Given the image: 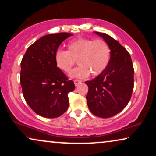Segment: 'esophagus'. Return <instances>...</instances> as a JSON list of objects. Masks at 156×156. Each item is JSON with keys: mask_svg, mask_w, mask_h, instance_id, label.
I'll return each instance as SVG.
<instances>
[{"mask_svg": "<svg viewBox=\"0 0 156 156\" xmlns=\"http://www.w3.org/2000/svg\"><path fill=\"white\" fill-rule=\"evenodd\" d=\"M80 83H81V80H78V79L74 80V83L76 86H78V84H80Z\"/></svg>", "mask_w": 156, "mask_h": 156, "instance_id": "obj_1", "label": "esophagus"}]
</instances>
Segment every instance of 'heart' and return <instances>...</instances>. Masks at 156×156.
<instances>
[{"label":"heart","instance_id":"1","mask_svg":"<svg viewBox=\"0 0 156 156\" xmlns=\"http://www.w3.org/2000/svg\"><path fill=\"white\" fill-rule=\"evenodd\" d=\"M112 50L104 39L80 38L69 42L67 51L58 50L54 59L62 72H70L76 61L79 64L70 73L72 78H84L92 73L98 76L103 73L110 62Z\"/></svg>","mask_w":156,"mask_h":156}]
</instances>
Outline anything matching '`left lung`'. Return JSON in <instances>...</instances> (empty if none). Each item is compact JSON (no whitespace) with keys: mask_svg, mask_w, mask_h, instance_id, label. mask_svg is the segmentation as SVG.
<instances>
[{"mask_svg":"<svg viewBox=\"0 0 156 156\" xmlns=\"http://www.w3.org/2000/svg\"><path fill=\"white\" fill-rule=\"evenodd\" d=\"M95 34L108 42L112 55L104 72L85 82L89 87L86 98L94 115L109 118L122 112L130 101L133 90L134 69L130 53L119 42L106 34Z\"/></svg>","mask_w":156,"mask_h":156,"instance_id":"left-lung-1","label":"left lung"}]
</instances>
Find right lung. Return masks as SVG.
Masks as SVG:
<instances>
[{
    "label": "right lung",
    "instance_id": "1",
    "mask_svg": "<svg viewBox=\"0 0 156 156\" xmlns=\"http://www.w3.org/2000/svg\"><path fill=\"white\" fill-rule=\"evenodd\" d=\"M72 35L43 36L27 49L21 61L23 96L32 110L43 117H60L69 106L68 93L74 90L75 84L57 67L54 56L62 42Z\"/></svg>",
    "mask_w": 156,
    "mask_h": 156
}]
</instances>
